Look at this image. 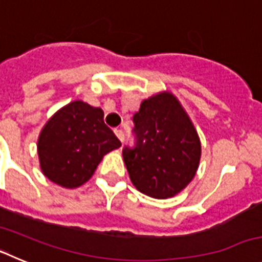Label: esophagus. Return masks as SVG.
I'll list each match as a JSON object with an SVG mask.
<instances>
[{
  "label": "esophagus",
  "mask_w": 262,
  "mask_h": 262,
  "mask_svg": "<svg viewBox=\"0 0 262 262\" xmlns=\"http://www.w3.org/2000/svg\"><path fill=\"white\" fill-rule=\"evenodd\" d=\"M114 133H115V135H117V138L119 139L120 142H123V139H124L123 131H122V129H119V128H117V129H114Z\"/></svg>",
  "instance_id": "obj_1"
}]
</instances>
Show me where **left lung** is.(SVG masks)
Masks as SVG:
<instances>
[{
    "mask_svg": "<svg viewBox=\"0 0 262 262\" xmlns=\"http://www.w3.org/2000/svg\"><path fill=\"white\" fill-rule=\"evenodd\" d=\"M133 120L135 147L122 152L131 182L152 198L174 196L200 165L201 142L193 122L169 92L144 99Z\"/></svg>",
    "mask_w": 262,
    "mask_h": 262,
    "instance_id": "8db88e82",
    "label": "left lung"
}]
</instances>
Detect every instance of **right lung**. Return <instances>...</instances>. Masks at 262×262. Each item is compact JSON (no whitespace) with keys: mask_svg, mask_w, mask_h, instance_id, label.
Wrapping results in <instances>:
<instances>
[{"mask_svg":"<svg viewBox=\"0 0 262 262\" xmlns=\"http://www.w3.org/2000/svg\"><path fill=\"white\" fill-rule=\"evenodd\" d=\"M103 122L102 108L73 101L48 119L38 139L43 174L67 189L84 185L106 154L120 147Z\"/></svg>","mask_w":262,"mask_h":262,"instance_id":"add662e5","label":"right lung"}]
</instances>
